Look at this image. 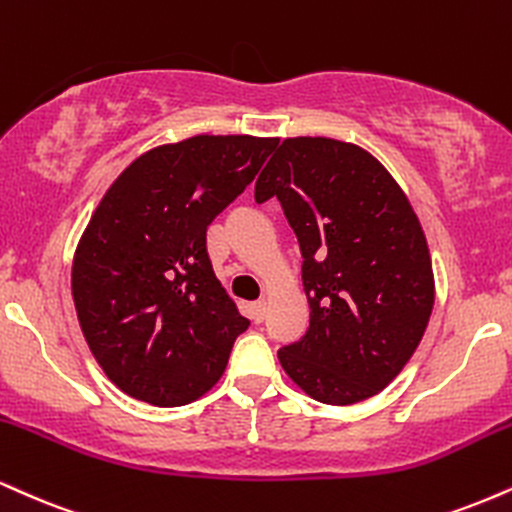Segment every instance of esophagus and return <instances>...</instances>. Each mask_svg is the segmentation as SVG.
I'll return each mask as SVG.
<instances>
[{
    "label": "esophagus",
    "instance_id": "34e87169",
    "mask_svg": "<svg viewBox=\"0 0 512 512\" xmlns=\"http://www.w3.org/2000/svg\"><path fill=\"white\" fill-rule=\"evenodd\" d=\"M264 315H267V300H257V303H252V319L255 322H262Z\"/></svg>",
    "mask_w": 512,
    "mask_h": 512
}]
</instances>
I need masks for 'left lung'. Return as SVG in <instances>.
I'll use <instances>...</instances> for the list:
<instances>
[{"instance_id":"obj_1","label":"left lung","mask_w":512,"mask_h":512,"mask_svg":"<svg viewBox=\"0 0 512 512\" xmlns=\"http://www.w3.org/2000/svg\"><path fill=\"white\" fill-rule=\"evenodd\" d=\"M276 197L303 252L310 329L279 350L286 374L319 403L377 396L420 346L434 272L415 209L362 147L288 138L255 183Z\"/></svg>"}]
</instances>
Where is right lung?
I'll return each instance as SVG.
<instances>
[{
  "label": "right lung",
  "mask_w": 512,
  "mask_h": 512,
  "mask_svg": "<svg viewBox=\"0 0 512 512\" xmlns=\"http://www.w3.org/2000/svg\"><path fill=\"white\" fill-rule=\"evenodd\" d=\"M279 140L195 135L140 155L112 183L73 257L85 341L109 379L159 408L193 403L224 374L250 322L207 255V226Z\"/></svg>",
  "instance_id": "add662e5"
}]
</instances>
